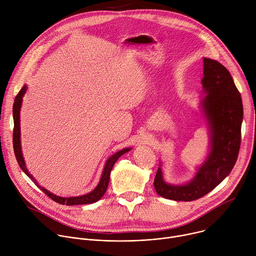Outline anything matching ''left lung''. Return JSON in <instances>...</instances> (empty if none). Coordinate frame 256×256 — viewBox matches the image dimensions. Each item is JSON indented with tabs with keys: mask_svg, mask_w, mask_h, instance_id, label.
<instances>
[{
	"mask_svg": "<svg viewBox=\"0 0 256 256\" xmlns=\"http://www.w3.org/2000/svg\"><path fill=\"white\" fill-rule=\"evenodd\" d=\"M200 107L208 124L210 153L196 176L184 184L164 181L161 165L155 176L157 194L172 200L192 202L208 194L230 174L239 154L243 105L229 70L218 62L204 58Z\"/></svg>",
	"mask_w": 256,
	"mask_h": 256,
	"instance_id": "8db88e82",
	"label": "left lung"
}]
</instances>
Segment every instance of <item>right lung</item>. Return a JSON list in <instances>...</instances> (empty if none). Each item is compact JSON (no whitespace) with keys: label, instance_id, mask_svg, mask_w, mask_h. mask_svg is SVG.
<instances>
[{"label":"right lung","instance_id":"add662e5","mask_svg":"<svg viewBox=\"0 0 256 256\" xmlns=\"http://www.w3.org/2000/svg\"><path fill=\"white\" fill-rule=\"evenodd\" d=\"M27 86L24 85L22 87V89L19 91V93L17 94L15 101H14V105H13V118H14V130H13V147H14V153L17 159V162L20 166V168L23 170V172L34 182V184L38 186L40 190H42L50 198H52V200L60 204H66V206H74V204H93L96 202L97 200H99L105 194L108 184H109V178H110V172L112 169L114 165V163L118 161V159L128 153V151H130L132 148H126L122 149L118 152H116V154H114L112 157H109L105 163L101 178L98 186L89 194L81 196H72V198H62L58 196H56L54 194H52L50 192H48V190H46L44 188L40 186L38 181H36L33 176L29 173V171L26 168L25 165V161L23 158V154H22V150H21V140H20V108H21V104H22V100H23V96L26 92Z\"/></svg>","mask_w":256,"mask_h":256}]
</instances>
